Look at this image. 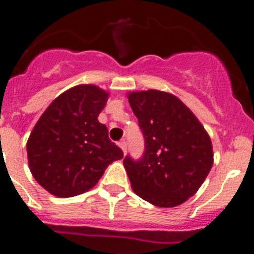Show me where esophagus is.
<instances>
[{
	"label": "esophagus",
	"instance_id": "1",
	"mask_svg": "<svg viewBox=\"0 0 254 254\" xmlns=\"http://www.w3.org/2000/svg\"><path fill=\"white\" fill-rule=\"evenodd\" d=\"M118 145H120V147L122 149V151L126 154V151H127V142H126V140H121L120 142H118Z\"/></svg>",
	"mask_w": 254,
	"mask_h": 254
}]
</instances>
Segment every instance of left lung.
I'll return each instance as SVG.
<instances>
[{
    "instance_id": "left-lung-1",
    "label": "left lung",
    "mask_w": 254,
    "mask_h": 254,
    "mask_svg": "<svg viewBox=\"0 0 254 254\" xmlns=\"http://www.w3.org/2000/svg\"><path fill=\"white\" fill-rule=\"evenodd\" d=\"M127 96L145 138L141 159L133 160L128 155L123 160L132 190L158 207L186 202L212 168L210 136L173 94L147 90Z\"/></svg>"
}]
</instances>
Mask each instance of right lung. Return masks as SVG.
Here are the masks:
<instances>
[{
    "label": "right lung",
    "instance_id": "obj_1",
    "mask_svg": "<svg viewBox=\"0 0 254 254\" xmlns=\"http://www.w3.org/2000/svg\"><path fill=\"white\" fill-rule=\"evenodd\" d=\"M109 94L77 85L57 96L29 136L26 150L35 181L53 196L73 197L91 190L123 152L98 121Z\"/></svg>",
    "mask_w": 254,
    "mask_h": 254
}]
</instances>
